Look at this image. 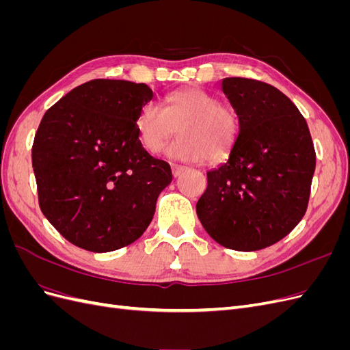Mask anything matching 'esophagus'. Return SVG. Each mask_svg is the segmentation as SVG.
Segmentation results:
<instances>
[{
	"label": "esophagus",
	"mask_w": 350,
	"mask_h": 350,
	"mask_svg": "<svg viewBox=\"0 0 350 350\" xmlns=\"http://www.w3.org/2000/svg\"><path fill=\"white\" fill-rule=\"evenodd\" d=\"M185 166L184 165H176V163H174L172 165V174H174V176H178L179 174H183L184 171H185Z\"/></svg>",
	"instance_id": "esophagus-1"
}]
</instances>
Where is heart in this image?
Listing matches in <instances>:
<instances>
[{"mask_svg":"<svg viewBox=\"0 0 350 350\" xmlns=\"http://www.w3.org/2000/svg\"><path fill=\"white\" fill-rule=\"evenodd\" d=\"M140 144L152 154L161 153L176 134L167 154L189 162H220L230 153L239 134L238 113L198 88L169 93L165 108L156 102L142 107L135 116Z\"/></svg>","mask_w":350,"mask_h":350,"instance_id":"b5f03b06","label":"heart"}]
</instances>
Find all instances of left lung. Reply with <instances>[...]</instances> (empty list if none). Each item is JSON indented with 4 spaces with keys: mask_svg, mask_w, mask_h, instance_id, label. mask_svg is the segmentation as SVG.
I'll use <instances>...</instances> for the list:
<instances>
[{
    "mask_svg": "<svg viewBox=\"0 0 350 350\" xmlns=\"http://www.w3.org/2000/svg\"><path fill=\"white\" fill-rule=\"evenodd\" d=\"M221 90L238 113L239 134L228 161L207 172L196 210L220 245L257 251L279 242L304 217L314 143L299 109L274 86L228 77Z\"/></svg>",
    "mask_w": 350,
    "mask_h": 350,
    "instance_id": "8db88e82",
    "label": "left lung"
}]
</instances>
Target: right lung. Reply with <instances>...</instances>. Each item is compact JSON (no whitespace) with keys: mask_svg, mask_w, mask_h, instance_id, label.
Listing matches in <instances>:
<instances>
[{"mask_svg":"<svg viewBox=\"0 0 350 350\" xmlns=\"http://www.w3.org/2000/svg\"><path fill=\"white\" fill-rule=\"evenodd\" d=\"M153 98L144 83L96 79L45 112L31 147L39 207L72 245L109 252L150 225L172 181L167 162L140 144L135 116Z\"/></svg>","mask_w":350,"mask_h":350,"instance_id":"obj_1","label":"right lung"}]
</instances>
